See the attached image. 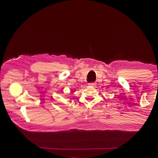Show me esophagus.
Masks as SVG:
<instances>
[{
  "label": "esophagus",
  "instance_id": "34e87169",
  "mask_svg": "<svg viewBox=\"0 0 158 158\" xmlns=\"http://www.w3.org/2000/svg\"><path fill=\"white\" fill-rule=\"evenodd\" d=\"M89 85L90 86H92V87H95L96 86V84L95 83V82H91V83H89Z\"/></svg>",
  "mask_w": 158,
  "mask_h": 158
}]
</instances>
